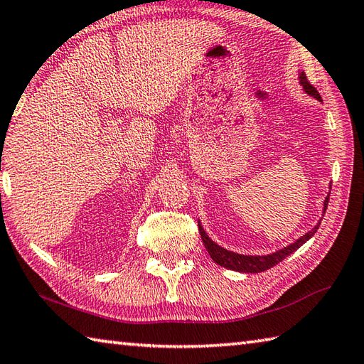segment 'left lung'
Masks as SVG:
<instances>
[{
  "instance_id": "left-lung-1",
  "label": "left lung",
  "mask_w": 364,
  "mask_h": 364,
  "mask_svg": "<svg viewBox=\"0 0 364 364\" xmlns=\"http://www.w3.org/2000/svg\"><path fill=\"white\" fill-rule=\"evenodd\" d=\"M299 84L303 85V90L307 95H309V97H314L315 100L321 101L320 93L315 90V87L311 84L309 80H307L304 71L299 73ZM330 188H331V185H330ZM328 201H330V195L325 198L323 215H325L326 208H328ZM320 222L315 225L311 231H307L306 235L301 236L298 241H294L293 244L287 245V247H284V249H280L277 252L269 253V255H241V253L226 250V249H223L222 245H218V244L212 241V239L208 236V232L204 231L200 220H198V228H200V235H201L205 250L209 252L210 258L214 259L217 264L226 267V269H232V271H237V272H253V274H255V272H263L266 269H271L272 266H276L277 263L282 262V259L289 257L290 253H293L294 250H298L301 245L309 241V239L315 235V232H317Z\"/></svg>"
}]
</instances>
